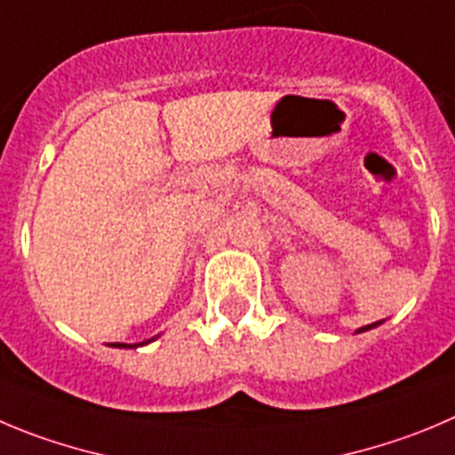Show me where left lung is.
<instances>
[{
	"label": "left lung",
	"mask_w": 455,
	"mask_h": 455,
	"mask_svg": "<svg viewBox=\"0 0 455 455\" xmlns=\"http://www.w3.org/2000/svg\"><path fill=\"white\" fill-rule=\"evenodd\" d=\"M375 325H379V323H372V325H366V328H362V330H359V332H366V330H371V328H375Z\"/></svg>",
	"instance_id": "8db88e82"
}]
</instances>
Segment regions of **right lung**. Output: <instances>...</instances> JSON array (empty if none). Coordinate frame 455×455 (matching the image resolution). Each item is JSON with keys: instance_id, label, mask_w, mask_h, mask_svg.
<instances>
[{"instance_id": "add662e5", "label": "right lung", "mask_w": 455, "mask_h": 455, "mask_svg": "<svg viewBox=\"0 0 455 455\" xmlns=\"http://www.w3.org/2000/svg\"><path fill=\"white\" fill-rule=\"evenodd\" d=\"M152 339H148V341H143V343H150ZM143 343H137V346H143ZM114 346H118V347H137V346H127V343H114Z\"/></svg>"}]
</instances>
